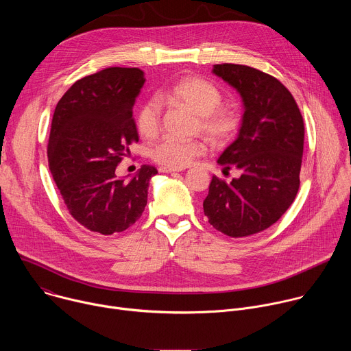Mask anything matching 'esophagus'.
Returning <instances> with one entry per match:
<instances>
[{
    "mask_svg": "<svg viewBox=\"0 0 351 351\" xmlns=\"http://www.w3.org/2000/svg\"><path fill=\"white\" fill-rule=\"evenodd\" d=\"M158 171L161 173H172V172H180L183 171V168H168V167H160Z\"/></svg>",
    "mask_w": 351,
    "mask_h": 351,
    "instance_id": "esophagus-1",
    "label": "esophagus"
}]
</instances>
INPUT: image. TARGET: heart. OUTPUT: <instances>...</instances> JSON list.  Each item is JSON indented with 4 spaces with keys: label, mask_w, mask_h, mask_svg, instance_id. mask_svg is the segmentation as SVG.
Listing matches in <instances>:
<instances>
[{
    "label": "heart",
    "mask_w": 351,
    "mask_h": 351,
    "mask_svg": "<svg viewBox=\"0 0 351 351\" xmlns=\"http://www.w3.org/2000/svg\"><path fill=\"white\" fill-rule=\"evenodd\" d=\"M162 99L183 106L198 115V129L214 143L225 144L239 132L241 117L233 107L221 106L222 93L210 80L186 76L167 88ZM136 126L144 138H154L161 128V104L158 99L149 98L143 103L136 115ZM206 153L202 140H180L165 137L152 149V158L168 168H183L195 157Z\"/></svg>",
    "instance_id": "1"
}]
</instances>
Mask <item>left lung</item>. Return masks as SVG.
I'll use <instances>...</instances> for the list:
<instances>
[{
    "label": "left lung",
    "instance_id": "8db88e82",
    "mask_svg": "<svg viewBox=\"0 0 351 351\" xmlns=\"http://www.w3.org/2000/svg\"><path fill=\"white\" fill-rule=\"evenodd\" d=\"M213 72L241 95L244 114L237 138L218 158L237 168L230 183L213 176L203 207L208 222L230 237L274 225L291 206L300 187L304 121L291 93L256 68L219 64Z\"/></svg>",
    "mask_w": 351,
    "mask_h": 351
}]
</instances>
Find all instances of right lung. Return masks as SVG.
<instances>
[{
  "label": "right lung",
  "instance_id": "right-lung-1",
  "mask_svg": "<svg viewBox=\"0 0 351 351\" xmlns=\"http://www.w3.org/2000/svg\"><path fill=\"white\" fill-rule=\"evenodd\" d=\"M145 79L138 68H107L76 80L58 101L48 138V167L69 214L101 234L130 228L147 206L158 171L143 165L126 182L117 167L138 141L133 106Z\"/></svg>",
  "mask_w": 351,
  "mask_h": 351
}]
</instances>
